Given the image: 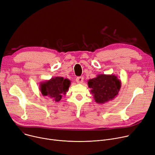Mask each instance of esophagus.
Here are the masks:
<instances>
[{
  "label": "esophagus",
  "mask_w": 155,
  "mask_h": 155,
  "mask_svg": "<svg viewBox=\"0 0 155 155\" xmlns=\"http://www.w3.org/2000/svg\"><path fill=\"white\" fill-rule=\"evenodd\" d=\"M83 80H84V78L83 77H78L76 78V82H77V83H78V84L83 83Z\"/></svg>",
  "instance_id": "esophagus-1"
}]
</instances>
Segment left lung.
Here are the masks:
<instances>
[{
  "instance_id": "obj_1",
  "label": "left lung",
  "mask_w": 155,
  "mask_h": 155,
  "mask_svg": "<svg viewBox=\"0 0 155 155\" xmlns=\"http://www.w3.org/2000/svg\"><path fill=\"white\" fill-rule=\"evenodd\" d=\"M91 93L97 104H104L113 100L118 94L121 82L114 74H97L87 81Z\"/></svg>"
}]
</instances>
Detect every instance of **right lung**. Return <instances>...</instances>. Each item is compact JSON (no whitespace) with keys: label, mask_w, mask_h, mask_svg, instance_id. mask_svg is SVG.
Returning a JSON list of instances; mask_svg holds the SVG:
<instances>
[{"label":"right lung","mask_w":155,"mask_h":155,"mask_svg":"<svg viewBox=\"0 0 155 155\" xmlns=\"http://www.w3.org/2000/svg\"><path fill=\"white\" fill-rule=\"evenodd\" d=\"M70 85L71 81L69 79L56 76L41 82L39 89L42 96H48L58 103L63 96L66 94Z\"/></svg>","instance_id":"add662e5"}]
</instances>
